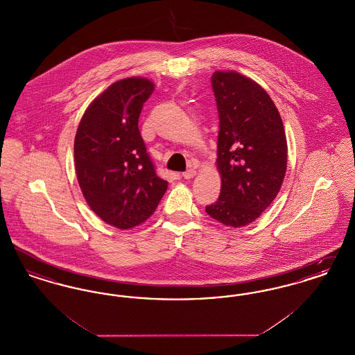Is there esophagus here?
I'll return each mask as SVG.
<instances>
[{"label": "esophagus", "instance_id": "obj_1", "mask_svg": "<svg viewBox=\"0 0 355 355\" xmlns=\"http://www.w3.org/2000/svg\"><path fill=\"white\" fill-rule=\"evenodd\" d=\"M196 173H197V171L194 169L187 170L185 173H182V177H184L185 180H191V178L196 175Z\"/></svg>", "mask_w": 355, "mask_h": 355}]
</instances>
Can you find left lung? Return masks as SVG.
<instances>
[{
	"mask_svg": "<svg viewBox=\"0 0 355 355\" xmlns=\"http://www.w3.org/2000/svg\"><path fill=\"white\" fill-rule=\"evenodd\" d=\"M220 114L218 201L206 213L232 227L257 220L281 190L287 168V141L279 112L266 90L234 71L211 77Z\"/></svg>",
	"mask_w": 355,
	"mask_h": 355,
	"instance_id": "left-lung-1",
	"label": "left lung"
}]
</instances>
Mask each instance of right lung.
<instances>
[{"label": "right lung", "mask_w": 355, "mask_h": 355, "mask_svg": "<svg viewBox=\"0 0 355 355\" xmlns=\"http://www.w3.org/2000/svg\"><path fill=\"white\" fill-rule=\"evenodd\" d=\"M155 85L126 77L86 107L74 138V166L85 201L110 226L128 230L152 217L168 181L146 153L138 119Z\"/></svg>", "instance_id": "1"}]
</instances>
